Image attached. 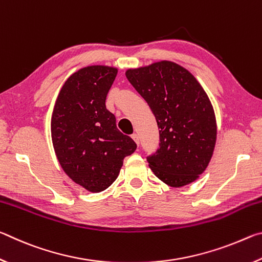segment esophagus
Segmentation results:
<instances>
[{"label":"esophagus","instance_id":"obj_1","mask_svg":"<svg viewBox=\"0 0 262 262\" xmlns=\"http://www.w3.org/2000/svg\"><path fill=\"white\" fill-rule=\"evenodd\" d=\"M132 139L135 141V143L139 145L140 144V137H139V135L136 134V133H134V134H132Z\"/></svg>","mask_w":262,"mask_h":262}]
</instances>
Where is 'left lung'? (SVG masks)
<instances>
[{
	"label": "left lung",
	"instance_id": "8db88e82",
	"mask_svg": "<svg viewBox=\"0 0 262 262\" xmlns=\"http://www.w3.org/2000/svg\"><path fill=\"white\" fill-rule=\"evenodd\" d=\"M156 118L159 148L147 157L155 176L172 187L206 170L216 143V119L207 94L187 69L161 61L126 72Z\"/></svg>",
	"mask_w": 262,
	"mask_h": 262
}]
</instances>
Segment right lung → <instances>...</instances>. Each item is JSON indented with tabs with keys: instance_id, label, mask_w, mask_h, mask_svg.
Wrapping results in <instances>:
<instances>
[{
	"instance_id": "add662e5",
	"label": "right lung",
	"mask_w": 262,
	"mask_h": 262,
	"mask_svg": "<svg viewBox=\"0 0 262 262\" xmlns=\"http://www.w3.org/2000/svg\"><path fill=\"white\" fill-rule=\"evenodd\" d=\"M118 74L106 66L74 73L62 86L53 110V147L63 171L89 192L98 193L118 178L123 158L136 143L122 134L105 100Z\"/></svg>"
}]
</instances>
